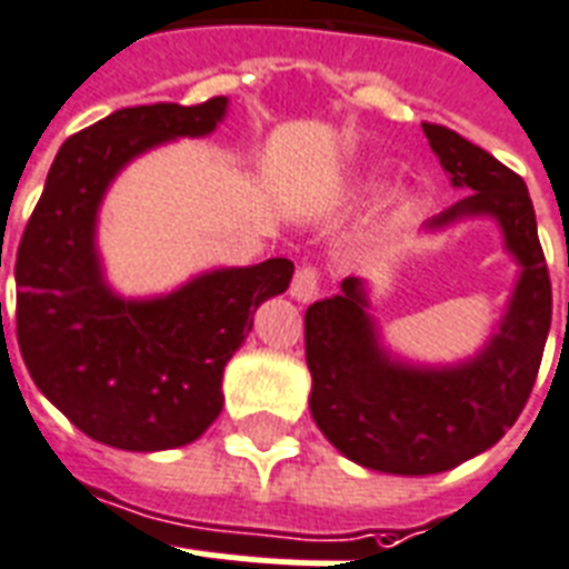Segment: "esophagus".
Listing matches in <instances>:
<instances>
[{
  "label": "esophagus",
  "mask_w": 569,
  "mask_h": 569,
  "mask_svg": "<svg viewBox=\"0 0 569 569\" xmlns=\"http://www.w3.org/2000/svg\"><path fill=\"white\" fill-rule=\"evenodd\" d=\"M318 289H321V271L312 269V266H303V269L295 271L292 298L298 300V303H309V300H316Z\"/></svg>",
  "instance_id": "1"
}]
</instances>
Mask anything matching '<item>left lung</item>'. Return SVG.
Masks as SVG:
<instances>
[{
    "label": "left lung",
    "mask_w": 569,
    "mask_h": 569,
    "mask_svg": "<svg viewBox=\"0 0 569 569\" xmlns=\"http://www.w3.org/2000/svg\"><path fill=\"white\" fill-rule=\"evenodd\" d=\"M423 133L452 187L465 189L423 230L493 219L520 274L491 339L456 365L395 357L359 277L307 309L309 412L318 429L350 461L397 477L445 473L497 445L532 395L552 321V286L523 178L445 124L423 122Z\"/></svg>",
    "instance_id": "left-lung-1"
}]
</instances>
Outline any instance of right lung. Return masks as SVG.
Wrapping results in <instances>:
<instances>
[{
	"label": "right lung",
	"mask_w": 569,
	"mask_h": 569,
	"mask_svg": "<svg viewBox=\"0 0 569 569\" xmlns=\"http://www.w3.org/2000/svg\"><path fill=\"white\" fill-rule=\"evenodd\" d=\"M228 99L140 104L69 137L17 251V341L34 386L84 436L131 452L192 445L219 418L221 373L292 260L212 269L174 292L122 298L96 248L99 207L133 157L207 137Z\"/></svg>",
	"instance_id": "1"
}]
</instances>
